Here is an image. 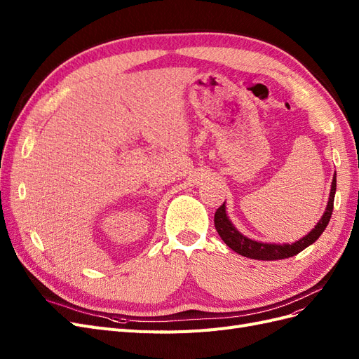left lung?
Here are the masks:
<instances>
[{
    "instance_id": "left-lung-1",
    "label": "left lung",
    "mask_w": 359,
    "mask_h": 359,
    "mask_svg": "<svg viewBox=\"0 0 359 359\" xmlns=\"http://www.w3.org/2000/svg\"><path fill=\"white\" fill-rule=\"evenodd\" d=\"M335 189H337V178L334 175L327 211H325L319 223L314 226V229L309 235L301 238L299 241H295L293 244H283V245L264 244V243H257V241L250 240V238L238 232L233 227V224L231 223V220L227 219L224 202L222 206H219V210H217L214 214V226H215L217 232H219L222 240L226 243V245L231 247L233 252L240 253L241 256H245L250 259H257V260H277V259L292 257V256L301 253L304 248H307L309 245H311L314 241H316L318 238L323 233L325 227L328 226V223L331 220L332 210H334Z\"/></svg>"
}]
</instances>
